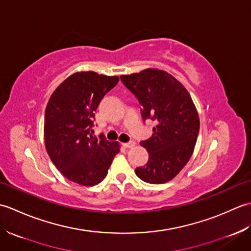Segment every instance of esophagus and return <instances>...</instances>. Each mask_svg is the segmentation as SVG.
<instances>
[{
    "mask_svg": "<svg viewBox=\"0 0 251 251\" xmlns=\"http://www.w3.org/2000/svg\"><path fill=\"white\" fill-rule=\"evenodd\" d=\"M135 145H136V142L135 141H129V142H126V143H123V146H124L125 148H132V147H135Z\"/></svg>",
    "mask_w": 251,
    "mask_h": 251,
    "instance_id": "obj_1",
    "label": "esophagus"
}]
</instances>
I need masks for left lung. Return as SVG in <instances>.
<instances>
[{
  "label": "left lung",
  "instance_id": "8db88e82",
  "mask_svg": "<svg viewBox=\"0 0 251 251\" xmlns=\"http://www.w3.org/2000/svg\"><path fill=\"white\" fill-rule=\"evenodd\" d=\"M121 81L141 104L143 121H155L153 135L140 145L149 161L135 173L152 184L168 182L177 176L194 151L200 119L191 96L172 74L158 69L122 75Z\"/></svg>",
  "mask_w": 251,
  "mask_h": 251
}]
</instances>
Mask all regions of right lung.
Returning a JSON list of instances; mask_svg holds the SVG:
<instances>
[{"label": "right lung", "instance_id": "obj_1", "mask_svg": "<svg viewBox=\"0 0 251 251\" xmlns=\"http://www.w3.org/2000/svg\"><path fill=\"white\" fill-rule=\"evenodd\" d=\"M117 83V76L76 72L50 96L44 120L46 151L57 169L72 182L85 186L100 183L120 152L119 142L92 134L94 112Z\"/></svg>", "mask_w": 251, "mask_h": 251}]
</instances>
